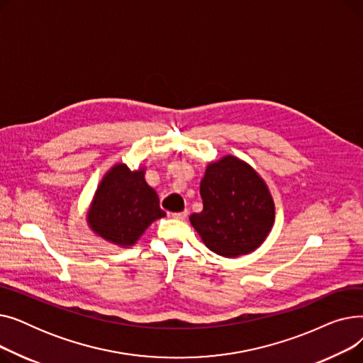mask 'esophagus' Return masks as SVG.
I'll use <instances>...</instances> for the list:
<instances>
[{
  "instance_id": "1",
  "label": "esophagus",
  "mask_w": 363,
  "mask_h": 363,
  "mask_svg": "<svg viewBox=\"0 0 363 363\" xmlns=\"http://www.w3.org/2000/svg\"><path fill=\"white\" fill-rule=\"evenodd\" d=\"M186 216H188V212H186V211H184V212H178V213H172V218H174V219H178V220H184Z\"/></svg>"
}]
</instances>
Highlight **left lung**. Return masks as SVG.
<instances>
[{"mask_svg": "<svg viewBox=\"0 0 363 363\" xmlns=\"http://www.w3.org/2000/svg\"><path fill=\"white\" fill-rule=\"evenodd\" d=\"M203 211L189 222L207 249L223 257L255 252L271 233L275 204L257 172L234 156L211 163L200 182Z\"/></svg>", "mask_w": 363, "mask_h": 363, "instance_id": "1", "label": "left lung"}]
</instances>
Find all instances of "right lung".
Here are the masks:
<instances>
[{"label": "right lung", "mask_w": 363, "mask_h": 363, "mask_svg": "<svg viewBox=\"0 0 363 363\" xmlns=\"http://www.w3.org/2000/svg\"><path fill=\"white\" fill-rule=\"evenodd\" d=\"M145 169L114 164L101 179L86 215L91 230L121 247L135 244L147 228L166 216L159 196L145 182Z\"/></svg>", "instance_id": "right-lung-1"}]
</instances>
